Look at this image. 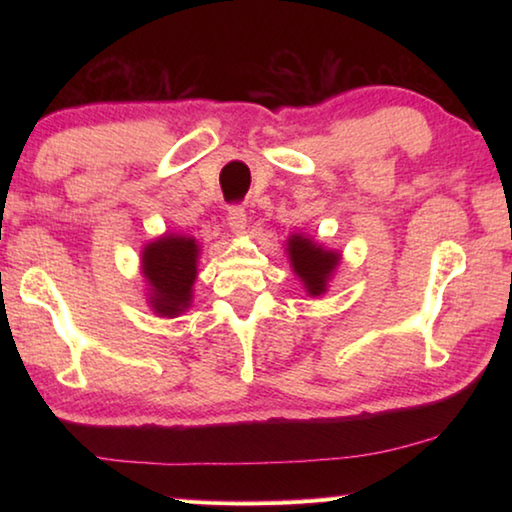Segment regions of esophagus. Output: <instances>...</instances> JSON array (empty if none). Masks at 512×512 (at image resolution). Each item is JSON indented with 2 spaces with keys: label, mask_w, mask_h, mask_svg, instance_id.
<instances>
[{
  "label": "esophagus",
  "mask_w": 512,
  "mask_h": 512,
  "mask_svg": "<svg viewBox=\"0 0 512 512\" xmlns=\"http://www.w3.org/2000/svg\"><path fill=\"white\" fill-rule=\"evenodd\" d=\"M228 225H230V230L235 232L237 237L246 235V228H248L246 212L241 210V207H230V212H228Z\"/></svg>",
  "instance_id": "obj_1"
}]
</instances>
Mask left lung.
Instances as JSON below:
<instances>
[{"instance_id": "1", "label": "left lung", "mask_w": 512, "mask_h": 512, "mask_svg": "<svg viewBox=\"0 0 512 512\" xmlns=\"http://www.w3.org/2000/svg\"><path fill=\"white\" fill-rule=\"evenodd\" d=\"M284 253H287L293 273L298 275L307 296H325L329 282H332L336 268L341 264L339 250L325 248L305 232H293L287 239Z\"/></svg>"}]
</instances>
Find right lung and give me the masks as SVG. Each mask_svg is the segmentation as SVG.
<instances>
[{
	"mask_svg": "<svg viewBox=\"0 0 512 512\" xmlns=\"http://www.w3.org/2000/svg\"><path fill=\"white\" fill-rule=\"evenodd\" d=\"M201 244L196 237L164 232L144 244L140 268L146 302L155 316L176 318L192 307Z\"/></svg>",
	"mask_w": 512,
	"mask_h": 512,
	"instance_id": "right-lung-1",
	"label": "right lung"
}]
</instances>
